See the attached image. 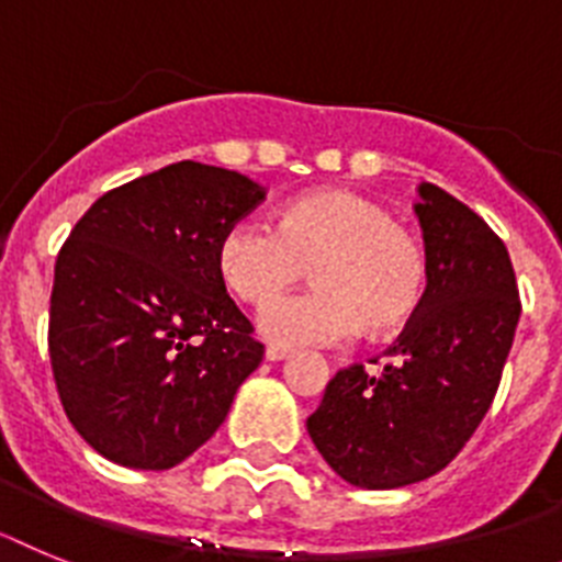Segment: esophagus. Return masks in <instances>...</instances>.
Instances as JSON below:
<instances>
[{"mask_svg":"<svg viewBox=\"0 0 562 562\" xmlns=\"http://www.w3.org/2000/svg\"><path fill=\"white\" fill-rule=\"evenodd\" d=\"M288 353H291V348H285V345H268L266 348L268 362H280V359H285Z\"/></svg>","mask_w":562,"mask_h":562,"instance_id":"obj_1","label":"esophagus"}]
</instances>
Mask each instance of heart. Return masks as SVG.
I'll use <instances>...</instances> for the list:
<instances>
[{"label":"heart","instance_id":"obj_1","mask_svg":"<svg viewBox=\"0 0 562 562\" xmlns=\"http://www.w3.org/2000/svg\"><path fill=\"white\" fill-rule=\"evenodd\" d=\"M217 268L234 294L266 308L307 276L319 289L262 314V330L282 341L328 345L364 328L396 334L427 294V251L393 214L348 189L291 200L277 228L234 223L217 246Z\"/></svg>","mask_w":562,"mask_h":562}]
</instances>
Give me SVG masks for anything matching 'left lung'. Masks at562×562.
I'll use <instances>...</instances> for the list:
<instances>
[{"label":"left lung","mask_w":562,"mask_h":562,"mask_svg":"<svg viewBox=\"0 0 562 562\" xmlns=\"http://www.w3.org/2000/svg\"><path fill=\"white\" fill-rule=\"evenodd\" d=\"M427 251L422 308L373 375L341 368L308 416L330 470L362 490H396L441 472L501 384L520 319L515 268L504 240L467 203L422 183L416 206Z\"/></svg>","instance_id":"1"}]
</instances>
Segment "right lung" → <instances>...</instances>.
I'll return each instance as SVG.
<instances>
[{
	"mask_svg": "<svg viewBox=\"0 0 562 562\" xmlns=\"http://www.w3.org/2000/svg\"><path fill=\"white\" fill-rule=\"evenodd\" d=\"M266 192L180 160L101 194L56 257L53 379L78 436L133 470L187 461L226 422L262 341L226 294L217 246Z\"/></svg>",
	"mask_w": 562,
	"mask_h": 562,
	"instance_id": "obj_1",
	"label": "right lung"
}]
</instances>
